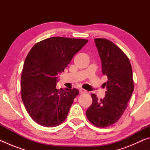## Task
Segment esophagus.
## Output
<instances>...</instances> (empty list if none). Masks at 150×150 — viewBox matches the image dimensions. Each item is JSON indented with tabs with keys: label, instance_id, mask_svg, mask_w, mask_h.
<instances>
[{
	"label": "esophagus",
	"instance_id": "obj_1",
	"mask_svg": "<svg viewBox=\"0 0 150 150\" xmlns=\"http://www.w3.org/2000/svg\"><path fill=\"white\" fill-rule=\"evenodd\" d=\"M79 93L80 94H84V93H87V91H85L83 88H80L79 89Z\"/></svg>",
	"mask_w": 150,
	"mask_h": 150
}]
</instances>
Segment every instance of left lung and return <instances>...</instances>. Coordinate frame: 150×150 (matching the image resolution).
Listing matches in <instances>:
<instances>
[{"label": "left lung", "instance_id": "1", "mask_svg": "<svg viewBox=\"0 0 150 150\" xmlns=\"http://www.w3.org/2000/svg\"><path fill=\"white\" fill-rule=\"evenodd\" d=\"M102 62V71L107 76L105 96L98 99L91 95L93 103L86 111L88 120L98 128L115 124L127 108L134 91L132 69L123 51L105 38L95 39Z\"/></svg>", "mask_w": 150, "mask_h": 150}]
</instances>
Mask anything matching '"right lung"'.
Here are the masks:
<instances>
[{
	"label": "right lung",
	"mask_w": 150,
	"mask_h": 150,
	"mask_svg": "<svg viewBox=\"0 0 150 150\" xmlns=\"http://www.w3.org/2000/svg\"><path fill=\"white\" fill-rule=\"evenodd\" d=\"M87 42L52 37L36 43L30 50L22 69L21 96L28 115L40 125L52 128L67 118L79 90L57 89V75Z\"/></svg>",
	"instance_id": "add662e5"
}]
</instances>
